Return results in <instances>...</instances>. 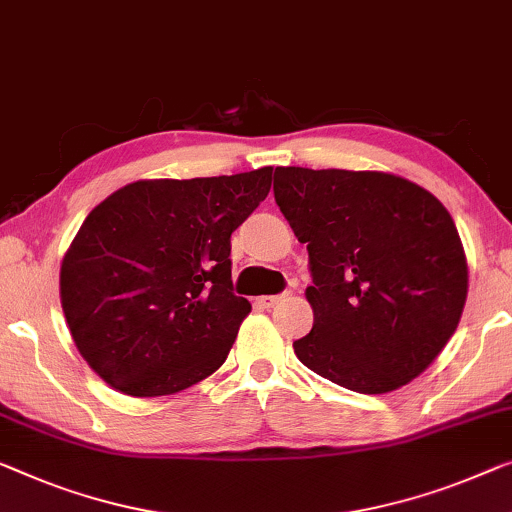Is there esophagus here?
Segmentation results:
<instances>
[{
	"label": "esophagus",
	"instance_id": "34e87169",
	"mask_svg": "<svg viewBox=\"0 0 512 512\" xmlns=\"http://www.w3.org/2000/svg\"><path fill=\"white\" fill-rule=\"evenodd\" d=\"M282 299H285V294H276V296H259V299L255 301L259 308H273V305L280 303Z\"/></svg>",
	"mask_w": 512,
	"mask_h": 512
}]
</instances>
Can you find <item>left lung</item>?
<instances>
[{
	"instance_id": "obj_1",
	"label": "left lung",
	"mask_w": 512,
	"mask_h": 512,
	"mask_svg": "<svg viewBox=\"0 0 512 512\" xmlns=\"http://www.w3.org/2000/svg\"><path fill=\"white\" fill-rule=\"evenodd\" d=\"M276 204L308 248L315 324L299 361L356 393L416 379L460 324L467 257L432 193L386 172L276 167Z\"/></svg>"
}]
</instances>
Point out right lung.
Listing matches in <instances>:
<instances>
[{
	"label": "right lung",
	"instance_id": "add662e5",
	"mask_svg": "<svg viewBox=\"0 0 512 512\" xmlns=\"http://www.w3.org/2000/svg\"><path fill=\"white\" fill-rule=\"evenodd\" d=\"M271 174L135 181L89 213L61 262L59 294L98 377L156 398L225 363L250 312L232 287L230 236L269 195Z\"/></svg>",
	"mask_w": 512,
	"mask_h": 512
}]
</instances>
